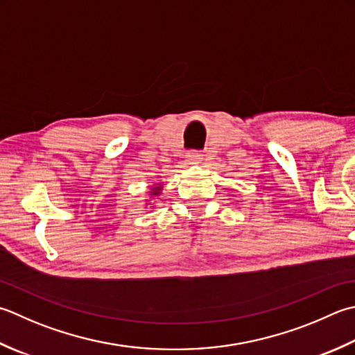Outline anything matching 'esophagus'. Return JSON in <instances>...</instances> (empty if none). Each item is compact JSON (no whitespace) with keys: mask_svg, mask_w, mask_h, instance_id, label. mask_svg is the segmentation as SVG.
Here are the masks:
<instances>
[{"mask_svg":"<svg viewBox=\"0 0 355 355\" xmlns=\"http://www.w3.org/2000/svg\"><path fill=\"white\" fill-rule=\"evenodd\" d=\"M186 159H187V162H189L191 164H197V163H200V162H203V155H201L200 152H197V150H191V152H187Z\"/></svg>","mask_w":355,"mask_h":355,"instance_id":"1","label":"esophagus"}]
</instances>
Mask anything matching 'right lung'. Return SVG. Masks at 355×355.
<instances>
[{
  "label": "right lung",
  "instance_id": "obj_1",
  "mask_svg": "<svg viewBox=\"0 0 355 355\" xmlns=\"http://www.w3.org/2000/svg\"><path fill=\"white\" fill-rule=\"evenodd\" d=\"M159 191H162V187H159V186H154V189L150 191V196H158Z\"/></svg>",
  "mask_w": 355,
  "mask_h": 355
}]
</instances>
